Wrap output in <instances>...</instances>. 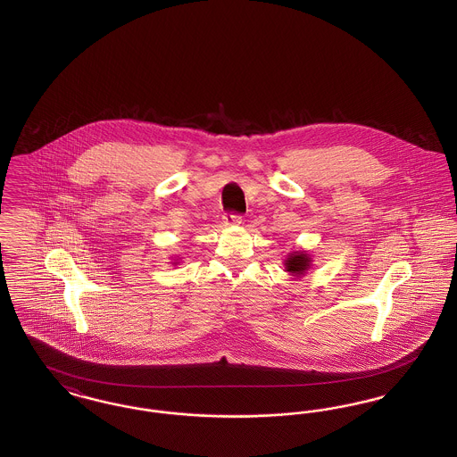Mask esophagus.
<instances>
[{"instance_id":"1","label":"esophagus","mask_w":457,"mask_h":457,"mask_svg":"<svg viewBox=\"0 0 457 457\" xmlns=\"http://www.w3.org/2000/svg\"><path fill=\"white\" fill-rule=\"evenodd\" d=\"M224 224H226V226H237V224H241V216H237V214H226V216H224Z\"/></svg>"}]
</instances>
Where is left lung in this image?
Here are the masks:
<instances>
[{
    "label": "left lung",
    "instance_id": "8db88e82",
    "mask_svg": "<svg viewBox=\"0 0 457 457\" xmlns=\"http://www.w3.org/2000/svg\"><path fill=\"white\" fill-rule=\"evenodd\" d=\"M312 255L306 250L289 252L284 259V270L293 278H303L312 269Z\"/></svg>",
    "mask_w": 457,
    "mask_h": 457
}]
</instances>
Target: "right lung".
<instances>
[{"label":"right lung","mask_w":457,"mask_h":457,"mask_svg":"<svg viewBox=\"0 0 457 457\" xmlns=\"http://www.w3.org/2000/svg\"><path fill=\"white\" fill-rule=\"evenodd\" d=\"M171 263H173V265H178V263H179V259H174V261L171 262Z\"/></svg>","instance_id":"add662e5"}]
</instances>
